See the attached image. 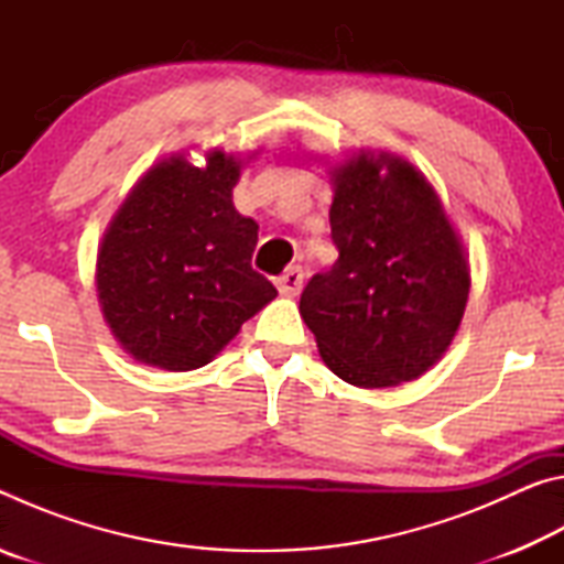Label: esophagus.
<instances>
[{"label": "esophagus", "instance_id": "34e87169", "mask_svg": "<svg viewBox=\"0 0 564 564\" xmlns=\"http://www.w3.org/2000/svg\"><path fill=\"white\" fill-rule=\"evenodd\" d=\"M275 289H279L283 295H295L303 289V269L301 265H291L289 271L281 273L275 279Z\"/></svg>", "mask_w": 564, "mask_h": 564}]
</instances>
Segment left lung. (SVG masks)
Here are the masks:
<instances>
[{"label": "left lung", "instance_id": "8db88e82", "mask_svg": "<svg viewBox=\"0 0 564 564\" xmlns=\"http://www.w3.org/2000/svg\"><path fill=\"white\" fill-rule=\"evenodd\" d=\"M333 176L338 261L305 285L301 316L346 383H405L443 356L460 326L470 291L460 238L433 186L403 159L362 154Z\"/></svg>", "mask_w": 564, "mask_h": 564}]
</instances>
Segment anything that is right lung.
Wrapping results in <instances>:
<instances>
[{"instance_id": "obj_1", "label": "right lung", "mask_w": 564, "mask_h": 564, "mask_svg": "<svg viewBox=\"0 0 564 564\" xmlns=\"http://www.w3.org/2000/svg\"><path fill=\"white\" fill-rule=\"evenodd\" d=\"M241 164L214 151L206 169L161 161L113 216L97 259V291L123 350L149 366H206L275 299L253 271L259 224L234 206Z\"/></svg>"}]
</instances>
